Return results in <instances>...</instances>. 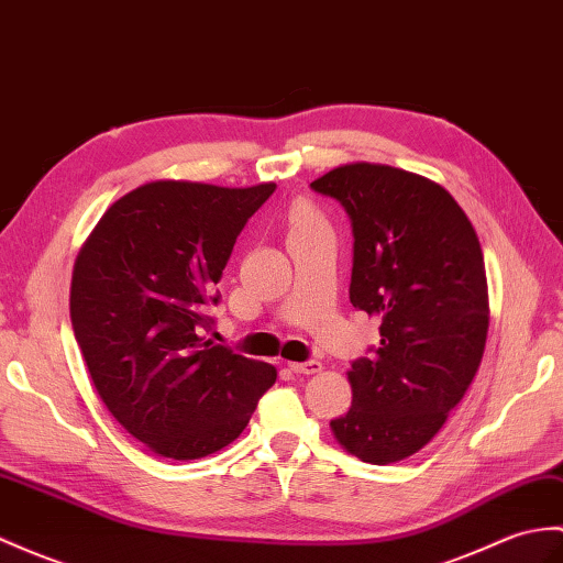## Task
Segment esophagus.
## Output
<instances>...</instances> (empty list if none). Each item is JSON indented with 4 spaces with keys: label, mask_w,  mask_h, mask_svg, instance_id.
Here are the masks:
<instances>
[{
    "label": "esophagus",
    "mask_w": 563,
    "mask_h": 563,
    "mask_svg": "<svg viewBox=\"0 0 563 563\" xmlns=\"http://www.w3.org/2000/svg\"><path fill=\"white\" fill-rule=\"evenodd\" d=\"M290 369L295 374H317L321 372V362L319 360H307V362H290Z\"/></svg>",
    "instance_id": "34e87169"
}]
</instances>
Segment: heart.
Instances as JSON below:
<instances>
[{
	"mask_svg": "<svg viewBox=\"0 0 563 563\" xmlns=\"http://www.w3.org/2000/svg\"><path fill=\"white\" fill-rule=\"evenodd\" d=\"M313 225H321V220L317 218V213H313L311 208H307V206H299L297 211L292 213V234L309 230Z\"/></svg>",
	"mask_w": 563,
	"mask_h": 563,
	"instance_id": "1",
	"label": "heart"
}]
</instances>
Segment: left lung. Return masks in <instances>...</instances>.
Instances as JSON below:
<instances>
[{"label": "left lung", "mask_w": 563, "mask_h": 563, "mask_svg": "<svg viewBox=\"0 0 563 563\" xmlns=\"http://www.w3.org/2000/svg\"><path fill=\"white\" fill-rule=\"evenodd\" d=\"M311 189L350 216V302L382 319V343L347 372L352 405L331 420L333 437L364 463H396L434 439L479 369L485 256L463 208L427 177L352 163Z\"/></svg>", "instance_id": "8db88e82"}]
</instances>
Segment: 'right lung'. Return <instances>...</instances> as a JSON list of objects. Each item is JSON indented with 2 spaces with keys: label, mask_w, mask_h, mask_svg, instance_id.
I'll return each instance as SVG.
<instances>
[{
  "label": "right lung",
  "mask_w": 563,
  "mask_h": 563,
  "mask_svg": "<svg viewBox=\"0 0 563 563\" xmlns=\"http://www.w3.org/2000/svg\"><path fill=\"white\" fill-rule=\"evenodd\" d=\"M273 181L228 189L148 181L114 201L71 276V325L102 402L129 434L173 461L242 434L276 367L206 341L238 234Z\"/></svg>",
  "instance_id": "1"
}]
</instances>
